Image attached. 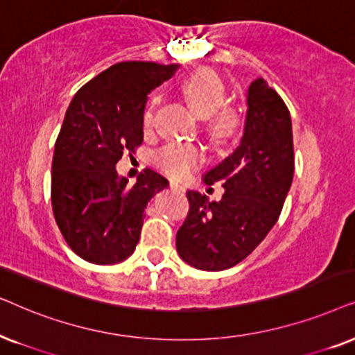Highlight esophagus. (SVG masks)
I'll return each instance as SVG.
<instances>
[{
	"mask_svg": "<svg viewBox=\"0 0 355 355\" xmlns=\"http://www.w3.org/2000/svg\"><path fill=\"white\" fill-rule=\"evenodd\" d=\"M170 188H172L173 191H185V187L183 185H180V183H177V182H170Z\"/></svg>",
	"mask_w": 355,
	"mask_h": 355,
	"instance_id": "esophagus-1",
	"label": "esophagus"
}]
</instances>
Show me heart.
Here are the masks:
<instances>
[{"label":"heart","mask_w":355,"mask_h":355,"mask_svg":"<svg viewBox=\"0 0 355 355\" xmlns=\"http://www.w3.org/2000/svg\"><path fill=\"white\" fill-rule=\"evenodd\" d=\"M183 94L198 115L211 116V131L216 138H225L237 128L239 116L230 108H224L225 87L211 71H196L183 83ZM154 102L144 108L143 128L148 131L154 126ZM205 154L201 148L190 143H168L153 154V164L162 172L175 178L190 175L202 162Z\"/></svg>","instance_id":"heart-1"}]
</instances>
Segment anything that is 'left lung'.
Returning <instances> with one entry per match:
<instances>
[{"mask_svg":"<svg viewBox=\"0 0 355 355\" xmlns=\"http://www.w3.org/2000/svg\"><path fill=\"white\" fill-rule=\"evenodd\" d=\"M240 146L206 173L222 182L220 201L188 191L190 209L177 232L178 254L193 268L222 271L243 261L279 219L294 178L289 108L264 79L250 84Z\"/></svg>","mask_w":355,"mask_h":355,"instance_id":"left-lung-1","label":"left lung"}]
</instances>
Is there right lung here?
I'll return each mask as SVG.
<instances>
[{
	"label": "right lung",
	"instance_id": "right-lung-1",
	"mask_svg": "<svg viewBox=\"0 0 355 355\" xmlns=\"http://www.w3.org/2000/svg\"><path fill=\"white\" fill-rule=\"evenodd\" d=\"M178 64L121 61L76 92L51 162V207L69 248L96 264L126 259L138 245L144 207L167 180L150 168L128 185L115 165L143 143L148 94Z\"/></svg>",
	"mask_w": 355,
	"mask_h": 355
}]
</instances>
